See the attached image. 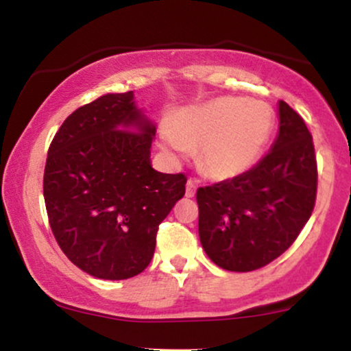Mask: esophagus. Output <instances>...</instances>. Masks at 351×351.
Segmentation results:
<instances>
[{"label": "esophagus", "instance_id": "obj_1", "mask_svg": "<svg viewBox=\"0 0 351 351\" xmlns=\"http://www.w3.org/2000/svg\"><path fill=\"white\" fill-rule=\"evenodd\" d=\"M196 189H198V184L193 180L186 181V198H193L196 195Z\"/></svg>", "mask_w": 351, "mask_h": 351}]
</instances>
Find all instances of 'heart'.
<instances>
[{"label": "heart", "mask_w": 351, "mask_h": 351, "mask_svg": "<svg viewBox=\"0 0 351 351\" xmlns=\"http://www.w3.org/2000/svg\"><path fill=\"white\" fill-rule=\"evenodd\" d=\"M274 127L271 107L261 100L216 97L171 117L160 128L162 150L184 160L198 148V167L213 180L243 175L263 155Z\"/></svg>", "instance_id": "b5f03b06"}]
</instances>
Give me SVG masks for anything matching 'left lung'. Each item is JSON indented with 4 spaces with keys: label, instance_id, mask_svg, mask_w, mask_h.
<instances>
[{
    "label": "left lung",
    "instance_id": "1",
    "mask_svg": "<svg viewBox=\"0 0 351 351\" xmlns=\"http://www.w3.org/2000/svg\"><path fill=\"white\" fill-rule=\"evenodd\" d=\"M277 106L279 132L267 155L243 175L196 191L201 245L226 271H256L277 259L315 204L312 135L284 100Z\"/></svg>",
    "mask_w": 351,
    "mask_h": 351
}]
</instances>
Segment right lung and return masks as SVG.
<instances>
[{"label":"right lung","mask_w":351,"mask_h":351,"mask_svg":"<svg viewBox=\"0 0 351 351\" xmlns=\"http://www.w3.org/2000/svg\"><path fill=\"white\" fill-rule=\"evenodd\" d=\"M155 132L134 92L106 94L72 112L47 152L51 229L71 263L97 279L143 272L158 224L184 195V175L152 167Z\"/></svg>","instance_id":"1"}]
</instances>
